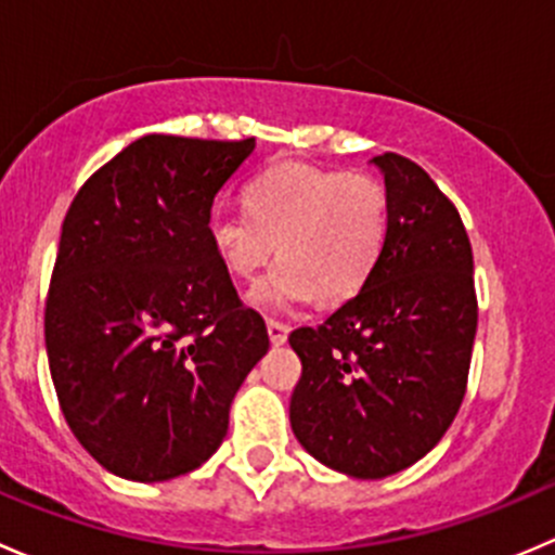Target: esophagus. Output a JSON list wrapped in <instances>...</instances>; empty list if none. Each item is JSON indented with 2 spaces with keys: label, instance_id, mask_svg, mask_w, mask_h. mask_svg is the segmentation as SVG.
<instances>
[{
  "label": "esophagus",
  "instance_id": "esophagus-1",
  "mask_svg": "<svg viewBox=\"0 0 555 555\" xmlns=\"http://www.w3.org/2000/svg\"><path fill=\"white\" fill-rule=\"evenodd\" d=\"M266 327H268V338H271L273 346H282L284 340H287L289 327L284 322H276V319H268Z\"/></svg>",
  "mask_w": 555,
  "mask_h": 555
}]
</instances>
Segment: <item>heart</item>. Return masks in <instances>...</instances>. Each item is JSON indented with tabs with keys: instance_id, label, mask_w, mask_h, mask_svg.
<instances>
[{
	"instance_id": "obj_1",
	"label": "heart",
	"mask_w": 555,
	"mask_h": 555,
	"mask_svg": "<svg viewBox=\"0 0 555 555\" xmlns=\"http://www.w3.org/2000/svg\"><path fill=\"white\" fill-rule=\"evenodd\" d=\"M386 188L371 173L282 164L246 188V211L217 209L209 238L222 266L251 279L273 255L282 266L251 289L260 309L338 304L365 284L386 238Z\"/></svg>"
}]
</instances>
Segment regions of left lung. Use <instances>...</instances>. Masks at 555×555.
<instances>
[{"label": "left lung", "mask_w": 555, "mask_h": 555, "mask_svg": "<svg viewBox=\"0 0 555 555\" xmlns=\"http://www.w3.org/2000/svg\"><path fill=\"white\" fill-rule=\"evenodd\" d=\"M384 173L386 238L360 293L289 346L304 373L289 400L298 443L324 467L378 480L427 456L464 400L478 300L456 206L402 155Z\"/></svg>", "instance_id": "1"}]
</instances>
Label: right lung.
<instances>
[{
  "label": "right lung",
  "instance_id": "obj_1",
  "mask_svg": "<svg viewBox=\"0 0 555 555\" xmlns=\"http://www.w3.org/2000/svg\"><path fill=\"white\" fill-rule=\"evenodd\" d=\"M251 150L255 139L150 133L66 211L44 304L50 376L75 438L117 478L201 467L268 351L266 322L209 238L215 195Z\"/></svg>",
  "mask_w": 555,
  "mask_h": 555
}]
</instances>
